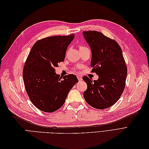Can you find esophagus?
Here are the masks:
<instances>
[{
  "mask_svg": "<svg viewBox=\"0 0 149 149\" xmlns=\"http://www.w3.org/2000/svg\"><path fill=\"white\" fill-rule=\"evenodd\" d=\"M77 78H78V80H79V81H81V80H82L81 76H77Z\"/></svg>",
  "mask_w": 149,
  "mask_h": 149,
  "instance_id": "esophagus-1",
  "label": "esophagus"
}]
</instances>
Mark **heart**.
Segmentation results:
<instances>
[{"label": "heart", "mask_w": 149, "mask_h": 149, "mask_svg": "<svg viewBox=\"0 0 149 149\" xmlns=\"http://www.w3.org/2000/svg\"><path fill=\"white\" fill-rule=\"evenodd\" d=\"M79 49H84V48H86V47H85L83 45H79Z\"/></svg>", "instance_id": "b5f03b06"}]
</instances>
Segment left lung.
<instances>
[{
    "mask_svg": "<svg viewBox=\"0 0 149 149\" xmlns=\"http://www.w3.org/2000/svg\"><path fill=\"white\" fill-rule=\"evenodd\" d=\"M83 33L91 49L92 72L99 76L94 81L83 76L87 84L83 96L93 107L104 109L114 105L123 94L127 68L121 48L114 40L97 31H84Z\"/></svg>",
    "mask_w": 149,
    "mask_h": 149,
    "instance_id": "obj_1",
    "label": "left lung"
}]
</instances>
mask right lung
Wrapping results in <instances>:
<instances>
[{
  "label": "right lung",
  "instance_id": "obj_1",
  "mask_svg": "<svg viewBox=\"0 0 149 149\" xmlns=\"http://www.w3.org/2000/svg\"><path fill=\"white\" fill-rule=\"evenodd\" d=\"M74 35L54 36L35 42L23 69L25 90L33 104L45 112L56 111L64 104L70 90L78 82L73 74L63 77L55 67L64 61L68 47Z\"/></svg>",
  "mask_w": 149,
  "mask_h": 149
}]
</instances>
